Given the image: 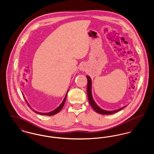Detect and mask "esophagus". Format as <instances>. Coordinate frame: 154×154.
<instances>
[{
  "label": "esophagus",
  "instance_id": "obj_1",
  "mask_svg": "<svg viewBox=\"0 0 154 154\" xmlns=\"http://www.w3.org/2000/svg\"><path fill=\"white\" fill-rule=\"evenodd\" d=\"M86 69V66L85 64H82L80 67V70L81 71H84Z\"/></svg>",
  "mask_w": 154,
  "mask_h": 154
}]
</instances>
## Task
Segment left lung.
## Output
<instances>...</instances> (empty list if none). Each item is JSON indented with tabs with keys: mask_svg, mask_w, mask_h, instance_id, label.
I'll use <instances>...</instances> for the list:
<instances>
[{
	"mask_svg": "<svg viewBox=\"0 0 154 154\" xmlns=\"http://www.w3.org/2000/svg\"><path fill=\"white\" fill-rule=\"evenodd\" d=\"M87 81H88V84H87V95H88V100L90 105L91 107L93 108V109L96 112L100 114H103V115H109V114H112L115 112H117L118 111L122 110L124 109V106L122 108H120L119 109L116 110H112V111H107V110H103L101 109L96 103L95 100L93 99L92 97V80L91 79L89 75H87Z\"/></svg>",
	"mask_w": 154,
	"mask_h": 154,
	"instance_id": "obj_1",
	"label": "left lung"
}]
</instances>
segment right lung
<instances>
[{
	"instance_id": "add662e5",
	"label": "right lung",
	"mask_w": 154,
	"mask_h": 154,
	"mask_svg": "<svg viewBox=\"0 0 154 154\" xmlns=\"http://www.w3.org/2000/svg\"><path fill=\"white\" fill-rule=\"evenodd\" d=\"M67 93H68V91H67V93H66V95H65V98H64L63 100L62 101V103L58 107L57 109H55V110H53V111H50V112H40L36 111H35L33 109H32V110H33L34 112H35L37 113V114H40V115H43V116H53V115H55V114H57L58 112H59L60 110H62V109L63 108V106H64V104H65V101H66V97H67ZM23 96L24 99H25V96H24V95H23ZM25 101L26 102L27 104H28V106H29V104H28V102L26 101V99H25ZM30 109H31V108H30Z\"/></svg>"
}]
</instances>
